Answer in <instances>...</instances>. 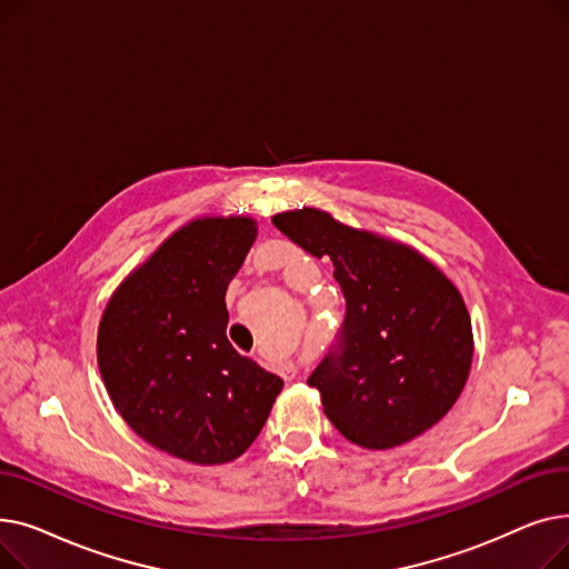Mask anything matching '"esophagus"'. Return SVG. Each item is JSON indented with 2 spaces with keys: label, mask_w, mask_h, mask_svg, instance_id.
Wrapping results in <instances>:
<instances>
[{
  "label": "esophagus",
  "mask_w": 569,
  "mask_h": 569,
  "mask_svg": "<svg viewBox=\"0 0 569 569\" xmlns=\"http://www.w3.org/2000/svg\"><path fill=\"white\" fill-rule=\"evenodd\" d=\"M281 376H283L286 380H295L297 376H300V369H297L295 365H286V367L281 369Z\"/></svg>",
  "instance_id": "34e87169"
}]
</instances>
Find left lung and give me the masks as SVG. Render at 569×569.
<instances>
[{"label":"left lung","instance_id":"obj_1","mask_svg":"<svg viewBox=\"0 0 569 569\" xmlns=\"http://www.w3.org/2000/svg\"><path fill=\"white\" fill-rule=\"evenodd\" d=\"M272 223L307 253L330 258L346 297L341 346L309 378L327 420L367 450H390L438 425L472 365L457 286L420 251L325 209H290Z\"/></svg>","mask_w":569,"mask_h":569}]
</instances>
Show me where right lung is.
Instances as JSON below:
<instances>
[{
  "mask_svg": "<svg viewBox=\"0 0 569 569\" xmlns=\"http://www.w3.org/2000/svg\"><path fill=\"white\" fill-rule=\"evenodd\" d=\"M251 217H200L117 286L97 360L122 420L157 450L198 466L242 457L283 380L226 337V290L256 242Z\"/></svg>",
  "mask_w": 569,
  "mask_h": 569,
  "instance_id": "1",
  "label": "right lung"
}]
</instances>
